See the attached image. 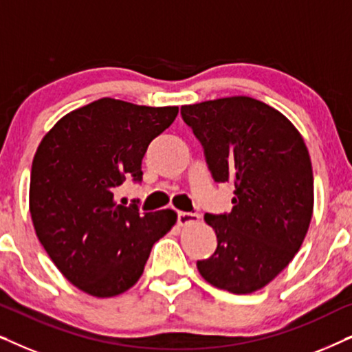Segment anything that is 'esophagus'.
<instances>
[{"label": "esophagus", "mask_w": 352, "mask_h": 352, "mask_svg": "<svg viewBox=\"0 0 352 352\" xmlns=\"http://www.w3.org/2000/svg\"><path fill=\"white\" fill-rule=\"evenodd\" d=\"M199 219H200V216L195 213H186V211H179V213H177V224L179 226L199 223Z\"/></svg>", "instance_id": "1"}]
</instances>
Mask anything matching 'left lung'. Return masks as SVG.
I'll use <instances>...</instances> for the list:
<instances>
[{
  "label": "left lung",
  "mask_w": 352,
  "mask_h": 352,
  "mask_svg": "<svg viewBox=\"0 0 352 352\" xmlns=\"http://www.w3.org/2000/svg\"><path fill=\"white\" fill-rule=\"evenodd\" d=\"M216 182H234L232 211L205 214L216 252L197 261L206 282L235 295L261 290L301 248L314 210L305 139L285 115L248 96L182 105Z\"/></svg>",
  "instance_id": "obj_1"
}]
</instances>
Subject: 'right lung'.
<instances>
[{"label":"right lung","mask_w":352,"mask_h":352,"mask_svg":"<svg viewBox=\"0 0 352 352\" xmlns=\"http://www.w3.org/2000/svg\"><path fill=\"white\" fill-rule=\"evenodd\" d=\"M179 107H147L102 98L64 115L41 139L32 163L30 214L36 237L67 280L96 298L129 290L175 210L141 214L113 190L133 176L153 138Z\"/></svg>","instance_id":"1"}]
</instances>
